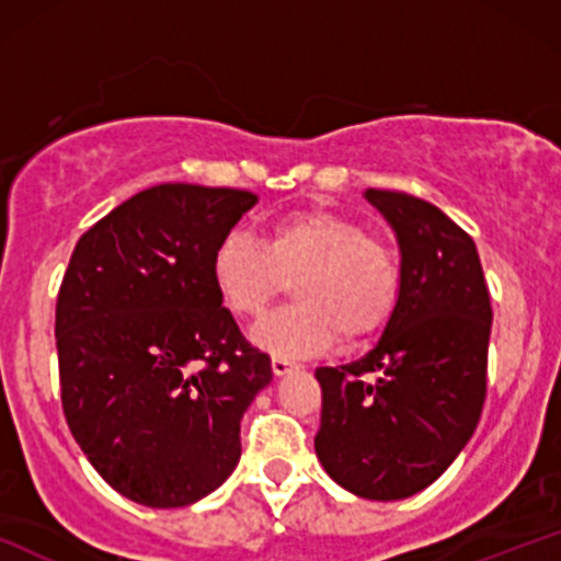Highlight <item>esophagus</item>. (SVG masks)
<instances>
[{
  "label": "esophagus",
  "mask_w": 561,
  "mask_h": 561,
  "mask_svg": "<svg viewBox=\"0 0 561 561\" xmlns=\"http://www.w3.org/2000/svg\"><path fill=\"white\" fill-rule=\"evenodd\" d=\"M272 369L276 377H285L295 369V362H289V358H285V356H272Z\"/></svg>",
  "instance_id": "1"
}]
</instances>
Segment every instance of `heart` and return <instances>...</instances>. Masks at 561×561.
<instances>
[{
	"label": "heart",
	"mask_w": 561,
	"mask_h": 561,
	"mask_svg": "<svg viewBox=\"0 0 561 561\" xmlns=\"http://www.w3.org/2000/svg\"><path fill=\"white\" fill-rule=\"evenodd\" d=\"M210 279L234 317L255 319L295 279V306L255 327L274 356H317L340 337L358 345L388 324L401 293L392 250L364 227L327 208L274 218L266 240L231 229L216 244Z\"/></svg>",
	"instance_id": "b5f03b06"
}]
</instances>
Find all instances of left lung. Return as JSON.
<instances>
[{
	"label": "left lung",
	"instance_id": "left-lung-1",
	"mask_svg": "<svg viewBox=\"0 0 561 561\" xmlns=\"http://www.w3.org/2000/svg\"><path fill=\"white\" fill-rule=\"evenodd\" d=\"M401 248V293L358 362L321 366L317 456L345 491L398 501L454 465L485 403L491 295L472 237L427 199L366 190Z\"/></svg>",
	"mask_w": 561,
	"mask_h": 561
}]
</instances>
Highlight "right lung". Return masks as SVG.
Masks as SVG:
<instances>
[{
    "label": "right lung",
    "mask_w": 561,
    "mask_h": 561,
    "mask_svg": "<svg viewBox=\"0 0 561 561\" xmlns=\"http://www.w3.org/2000/svg\"><path fill=\"white\" fill-rule=\"evenodd\" d=\"M259 197L158 184L94 224L55 311L62 411L107 485L141 506H190L240 461V422L272 382L210 259Z\"/></svg>",
    "instance_id": "add662e5"
}]
</instances>
